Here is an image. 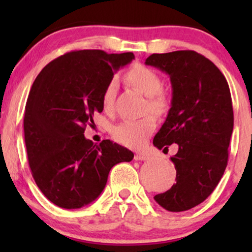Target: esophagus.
Wrapping results in <instances>:
<instances>
[{
	"label": "esophagus",
	"instance_id": "34e87169",
	"mask_svg": "<svg viewBox=\"0 0 252 252\" xmlns=\"http://www.w3.org/2000/svg\"><path fill=\"white\" fill-rule=\"evenodd\" d=\"M134 159L135 160H148L149 159V156L146 154H141V153H137L135 154V156H134Z\"/></svg>",
	"mask_w": 252,
	"mask_h": 252
}]
</instances>
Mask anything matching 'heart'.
<instances>
[{
	"label": "heart",
	"instance_id": "heart-1",
	"mask_svg": "<svg viewBox=\"0 0 252 252\" xmlns=\"http://www.w3.org/2000/svg\"><path fill=\"white\" fill-rule=\"evenodd\" d=\"M126 82L147 96L146 110L156 117H161L171 106L170 96L163 89V80L156 71L142 64H136L126 72ZM117 91L116 80H110L102 95V105L105 111L113 106ZM156 128V119L146 116L140 119H129L118 124L112 128V136L117 142L130 148H140L147 142Z\"/></svg>",
	"mask_w": 252,
	"mask_h": 252
}]
</instances>
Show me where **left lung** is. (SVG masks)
<instances>
[{"label": "left lung", "mask_w": 252, "mask_h": 252, "mask_svg": "<svg viewBox=\"0 0 252 252\" xmlns=\"http://www.w3.org/2000/svg\"><path fill=\"white\" fill-rule=\"evenodd\" d=\"M146 64L166 72L172 84L171 109L154 146H179L171 157L177 184L154 198L167 211H186L212 194L226 170L234 127L232 96L221 71L194 50L153 54Z\"/></svg>", "instance_id": "8db88e82"}]
</instances>
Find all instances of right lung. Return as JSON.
<instances>
[{"instance_id": "1", "label": "right lung", "mask_w": 252, "mask_h": 252, "mask_svg": "<svg viewBox=\"0 0 252 252\" xmlns=\"http://www.w3.org/2000/svg\"><path fill=\"white\" fill-rule=\"evenodd\" d=\"M133 53L74 50L42 68L31 88L24 116L27 158L34 181L55 205L80 209L98 197L116 164L134 154L110 140L84 135L103 111L102 95Z\"/></svg>"}]
</instances>
